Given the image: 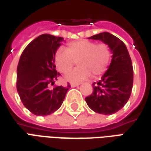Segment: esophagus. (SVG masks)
<instances>
[{
	"label": "esophagus",
	"instance_id": "1",
	"mask_svg": "<svg viewBox=\"0 0 151 151\" xmlns=\"http://www.w3.org/2000/svg\"><path fill=\"white\" fill-rule=\"evenodd\" d=\"M78 83H72V84H71V86H72V87H76V86H78Z\"/></svg>",
	"mask_w": 151,
	"mask_h": 151
}]
</instances>
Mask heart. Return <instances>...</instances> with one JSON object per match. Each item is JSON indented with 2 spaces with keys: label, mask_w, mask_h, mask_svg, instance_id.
<instances>
[{
  "label": "heart",
  "mask_w": 151,
  "mask_h": 151,
  "mask_svg": "<svg viewBox=\"0 0 151 151\" xmlns=\"http://www.w3.org/2000/svg\"><path fill=\"white\" fill-rule=\"evenodd\" d=\"M112 57L109 46L105 43L96 44L82 39L68 43L65 48L59 49L55 55V64L60 73L70 71L77 61L78 68L65 76L68 82H81L103 74L108 68Z\"/></svg>",
  "instance_id": "1"
}]
</instances>
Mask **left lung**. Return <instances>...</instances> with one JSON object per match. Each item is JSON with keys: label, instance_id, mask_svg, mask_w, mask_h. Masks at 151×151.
Returning a JSON list of instances; mask_svg holds the SVG:
<instances>
[{"label": "left lung", "instance_id": "left-lung-1", "mask_svg": "<svg viewBox=\"0 0 151 151\" xmlns=\"http://www.w3.org/2000/svg\"><path fill=\"white\" fill-rule=\"evenodd\" d=\"M88 38L107 44L112 60L101 80L92 83L93 91L85 101L94 112L109 115L123 108L130 97L133 85L132 60L125 44L111 33L104 32Z\"/></svg>", "mask_w": 151, "mask_h": 151}]
</instances>
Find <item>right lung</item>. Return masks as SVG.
Returning <instances> with one entry per match:
<instances>
[{"mask_svg": "<svg viewBox=\"0 0 151 151\" xmlns=\"http://www.w3.org/2000/svg\"><path fill=\"white\" fill-rule=\"evenodd\" d=\"M64 38L42 34L26 46L17 67V91L33 114L49 115L60 108L70 86H55V55Z\"/></svg>", "mask_w": 151, "mask_h": 151, "instance_id": "right-lung-1", "label": "right lung"}]
</instances>
